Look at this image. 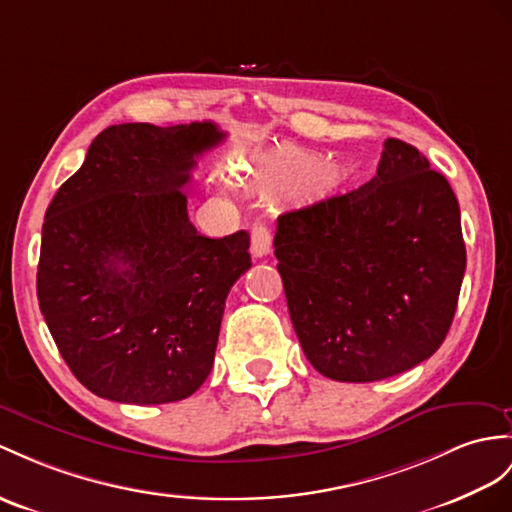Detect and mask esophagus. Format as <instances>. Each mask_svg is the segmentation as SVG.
Masks as SVG:
<instances>
[{
    "label": "esophagus",
    "mask_w": 512,
    "mask_h": 512,
    "mask_svg": "<svg viewBox=\"0 0 512 512\" xmlns=\"http://www.w3.org/2000/svg\"><path fill=\"white\" fill-rule=\"evenodd\" d=\"M271 252V230L265 223H256L252 228V254L256 258H263Z\"/></svg>",
    "instance_id": "34e87169"
}]
</instances>
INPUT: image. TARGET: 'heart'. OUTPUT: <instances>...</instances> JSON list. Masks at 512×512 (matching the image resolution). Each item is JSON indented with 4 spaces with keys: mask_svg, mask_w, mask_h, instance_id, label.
<instances>
[{
    "mask_svg": "<svg viewBox=\"0 0 512 512\" xmlns=\"http://www.w3.org/2000/svg\"><path fill=\"white\" fill-rule=\"evenodd\" d=\"M317 166V156L306 152V149H299L293 145H286L280 147L276 154L271 156L269 160V167L271 171L276 173L278 178L284 180H299L308 176V182L315 184V186H326L332 182V171L330 169H323Z\"/></svg>",
    "mask_w": 512,
    "mask_h": 512,
    "instance_id": "heart-1",
    "label": "heart"
}]
</instances>
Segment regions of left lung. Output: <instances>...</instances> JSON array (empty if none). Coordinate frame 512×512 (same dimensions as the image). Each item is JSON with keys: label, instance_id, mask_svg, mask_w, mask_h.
<instances>
[{"label": "left lung", "instance_id": "obj_1", "mask_svg": "<svg viewBox=\"0 0 512 512\" xmlns=\"http://www.w3.org/2000/svg\"><path fill=\"white\" fill-rule=\"evenodd\" d=\"M273 247L295 334L321 376H397L450 332L467 267L460 208L413 145L386 139L367 184L280 215Z\"/></svg>", "mask_w": 512, "mask_h": 512}]
</instances>
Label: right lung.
<instances>
[{
	"mask_svg": "<svg viewBox=\"0 0 512 512\" xmlns=\"http://www.w3.org/2000/svg\"><path fill=\"white\" fill-rule=\"evenodd\" d=\"M223 136L213 121L110 126L47 206L36 295L60 356L99 397L180 402L213 369L249 234H199L182 186Z\"/></svg>",
	"mask_w": 512,
	"mask_h": 512,
	"instance_id": "right-lung-1",
	"label": "right lung"
}]
</instances>
